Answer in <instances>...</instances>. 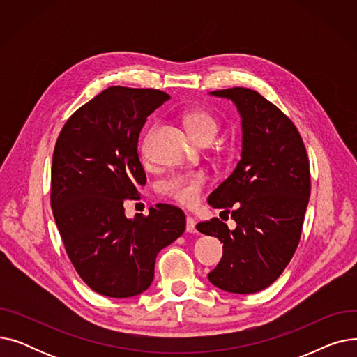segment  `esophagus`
Here are the masks:
<instances>
[{"label": "esophagus", "instance_id": "esophagus-1", "mask_svg": "<svg viewBox=\"0 0 357 357\" xmlns=\"http://www.w3.org/2000/svg\"><path fill=\"white\" fill-rule=\"evenodd\" d=\"M186 231H188V233H197L195 220L191 215H186Z\"/></svg>", "mask_w": 357, "mask_h": 357}]
</instances>
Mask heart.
I'll return each mask as SVG.
<instances>
[{
  "label": "heart",
  "mask_w": 357,
  "mask_h": 357,
  "mask_svg": "<svg viewBox=\"0 0 357 357\" xmlns=\"http://www.w3.org/2000/svg\"><path fill=\"white\" fill-rule=\"evenodd\" d=\"M183 121L191 133L202 143L211 142L220 130L217 117L213 112L202 108L186 111L183 114ZM207 183L208 175L205 172L185 171L162 179L158 183L156 190L160 197L172 199L181 205H185V207H191V205H195L199 201Z\"/></svg>",
  "instance_id": "obj_1"
}]
</instances>
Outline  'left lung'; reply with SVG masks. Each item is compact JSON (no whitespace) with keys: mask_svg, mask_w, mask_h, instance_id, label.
Returning a JSON list of instances; mask_svg holds the SVG:
<instances>
[{"mask_svg":"<svg viewBox=\"0 0 357 357\" xmlns=\"http://www.w3.org/2000/svg\"><path fill=\"white\" fill-rule=\"evenodd\" d=\"M211 93L234 101L241 116V159L208 198L237 227L214 217L197 230L224 245L210 282L255 294L275 282L298 248L311 194L310 160L295 124L259 92L234 86Z\"/></svg>","mask_w":357,"mask_h":357,"instance_id":"obj_1","label":"left lung"}]
</instances>
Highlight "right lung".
<instances>
[{"label": "right lung", "instance_id": "add662e5", "mask_svg": "<svg viewBox=\"0 0 357 357\" xmlns=\"http://www.w3.org/2000/svg\"><path fill=\"white\" fill-rule=\"evenodd\" d=\"M153 88L109 86L68 119L56 140L50 204L73 268L109 298L146 291L158 253L185 231V214L156 204L133 221L124 202L140 198L146 174L137 153L147 116L167 101Z\"/></svg>", "mask_w": 357, "mask_h": 357}]
</instances>
